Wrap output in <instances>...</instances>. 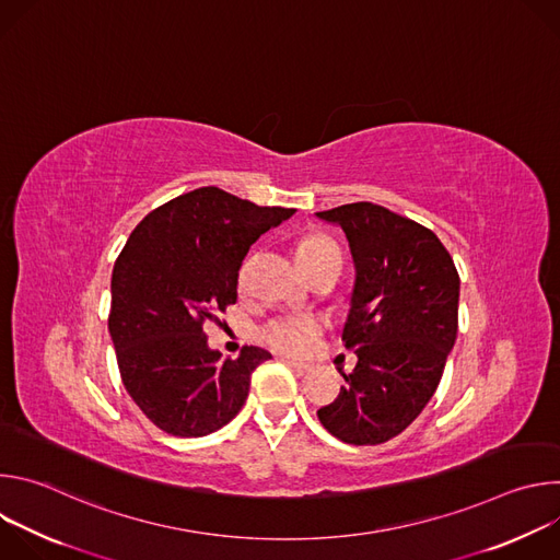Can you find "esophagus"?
Masks as SVG:
<instances>
[{"label": "esophagus", "mask_w": 560, "mask_h": 560, "mask_svg": "<svg viewBox=\"0 0 560 560\" xmlns=\"http://www.w3.org/2000/svg\"><path fill=\"white\" fill-rule=\"evenodd\" d=\"M285 363L296 372V374H307V372H312V365H307V363H301V361H290V359H285Z\"/></svg>", "instance_id": "1"}]
</instances>
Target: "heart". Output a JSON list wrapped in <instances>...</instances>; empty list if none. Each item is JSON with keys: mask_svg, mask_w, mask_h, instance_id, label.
<instances>
[{"mask_svg": "<svg viewBox=\"0 0 560 560\" xmlns=\"http://www.w3.org/2000/svg\"><path fill=\"white\" fill-rule=\"evenodd\" d=\"M332 248H339V246L332 242L330 236L310 234L299 244L296 259L299 261L314 259ZM318 330L322 328H318V324L312 316H281V318H275V322H270L264 328V339L279 352L303 354L310 348L312 339L318 335Z\"/></svg>", "mask_w": 560, "mask_h": 560, "instance_id": "1", "label": "heart"}]
</instances>
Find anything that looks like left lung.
<instances>
[{"label":"left lung","mask_w":560,"mask_h":560,"mask_svg":"<svg viewBox=\"0 0 560 560\" xmlns=\"http://www.w3.org/2000/svg\"><path fill=\"white\" fill-rule=\"evenodd\" d=\"M346 232L354 261L346 348L357 365L318 421L343 443L401 434L434 396L458 330V272L439 236L370 201L316 212Z\"/></svg>","instance_id":"8db88e82"}]
</instances>
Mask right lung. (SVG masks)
<instances>
[{"instance_id": "add662e5", "label": "right lung", "mask_w": 560, "mask_h": 560, "mask_svg": "<svg viewBox=\"0 0 560 560\" xmlns=\"http://www.w3.org/2000/svg\"><path fill=\"white\" fill-rule=\"evenodd\" d=\"M294 208H261L206 186L152 210L115 261L108 330L121 381L141 412L173 436H206L244 408L270 352L236 359L208 348L203 324L236 301L238 268Z\"/></svg>"}]
</instances>
